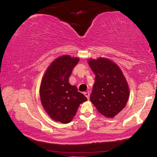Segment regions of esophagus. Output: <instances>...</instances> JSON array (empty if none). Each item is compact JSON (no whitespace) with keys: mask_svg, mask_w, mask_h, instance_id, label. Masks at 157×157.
I'll list each match as a JSON object with an SVG mask.
<instances>
[{"mask_svg":"<svg viewBox=\"0 0 157 157\" xmlns=\"http://www.w3.org/2000/svg\"><path fill=\"white\" fill-rule=\"evenodd\" d=\"M84 94V95L86 97L87 99H89V98H90V94H89V93H88V92H85Z\"/></svg>","mask_w":157,"mask_h":157,"instance_id":"esophagus-1","label":"esophagus"}]
</instances>
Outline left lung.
<instances>
[{"label":"left lung","mask_w":157,"mask_h":157,"mask_svg":"<svg viewBox=\"0 0 157 157\" xmlns=\"http://www.w3.org/2000/svg\"><path fill=\"white\" fill-rule=\"evenodd\" d=\"M88 64L95 74L90 101L101 115L113 118L126 106L129 97L124 74L117 65L106 58L90 59Z\"/></svg>","instance_id":"obj_1"}]
</instances>
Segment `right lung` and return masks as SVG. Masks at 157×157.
Instances as JSON below:
<instances>
[{"label":"right lung","mask_w":157,"mask_h":157,"mask_svg":"<svg viewBox=\"0 0 157 157\" xmlns=\"http://www.w3.org/2000/svg\"><path fill=\"white\" fill-rule=\"evenodd\" d=\"M78 58L65 55L56 59L42 78L40 96L44 109L54 121L69 123L79 104L87 100L78 88L69 84V79Z\"/></svg>","instance_id":"1"}]
</instances>
